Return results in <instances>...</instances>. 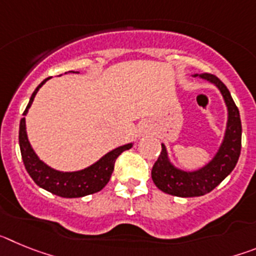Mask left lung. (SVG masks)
I'll list each match as a JSON object with an SVG mask.
<instances>
[{
  "mask_svg": "<svg viewBox=\"0 0 256 256\" xmlns=\"http://www.w3.org/2000/svg\"><path fill=\"white\" fill-rule=\"evenodd\" d=\"M216 86L227 108V124L223 140L212 160L196 170H184L170 162L168 150L162 144V152L154 164L151 177L159 190L178 198H195L209 194L234 170L241 152V119L228 88L212 74H194Z\"/></svg>",
  "mask_w": 256,
  "mask_h": 256,
  "instance_id": "8db88e82",
  "label": "left lung"
}]
</instances>
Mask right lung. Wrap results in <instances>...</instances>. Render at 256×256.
Here are the masks:
<instances>
[{
  "label": "right lung",
  "mask_w": 256,
  "mask_h": 256,
  "mask_svg": "<svg viewBox=\"0 0 256 256\" xmlns=\"http://www.w3.org/2000/svg\"><path fill=\"white\" fill-rule=\"evenodd\" d=\"M68 73H76L79 72H68ZM66 74V73H65ZM51 78V76H50ZM50 78H46L44 82L40 83L34 92L32 94L30 100H29L28 106H26L24 116L20 120L19 126V144L20 152H22V162L26 165V169L28 174L32 177V180L37 183L38 186L42 187L46 191L51 192L54 195L61 196V198H83V196L91 195L94 192H98L108 184L110 180L112 172H114L115 160L118 156L120 155L123 151L130 150L133 146V142L126 144L123 146L114 148L108 151V154L94 162L92 165L87 166L84 169L76 172H62L58 170L55 168H51L50 165L38 158L37 154L34 152L32 148L30 142L28 140L26 134V116L28 114L29 108L33 104L36 94L40 91V88Z\"/></svg>",
  "instance_id": "obj_1"
}]
</instances>
